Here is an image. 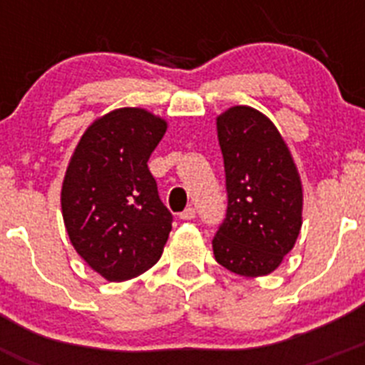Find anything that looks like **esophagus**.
Masks as SVG:
<instances>
[{
  "mask_svg": "<svg viewBox=\"0 0 365 365\" xmlns=\"http://www.w3.org/2000/svg\"><path fill=\"white\" fill-rule=\"evenodd\" d=\"M179 217H180V219H185V221H190V219L195 217V208H192V206H188V208H186L185 212H180Z\"/></svg>",
  "mask_w": 365,
  "mask_h": 365,
  "instance_id": "esophagus-1",
  "label": "esophagus"
}]
</instances>
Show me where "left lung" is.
I'll return each instance as SVG.
<instances>
[{
	"label": "left lung",
	"mask_w": 365,
	"mask_h": 365,
	"mask_svg": "<svg viewBox=\"0 0 365 365\" xmlns=\"http://www.w3.org/2000/svg\"><path fill=\"white\" fill-rule=\"evenodd\" d=\"M228 208L212 247L219 265L245 278L274 272L303 222V185L285 138L267 115L232 106L215 118Z\"/></svg>",
	"instance_id": "1"
}]
</instances>
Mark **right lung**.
<instances>
[{
  "label": "right lung",
  "instance_id": "obj_1",
  "mask_svg": "<svg viewBox=\"0 0 365 365\" xmlns=\"http://www.w3.org/2000/svg\"><path fill=\"white\" fill-rule=\"evenodd\" d=\"M168 130L144 108H118L95 118L71 155L62 182L71 245L108 282L133 279L159 261L172 230L148 168Z\"/></svg>",
  "mask_w": 365,
  "mask_h": 365
}]
</instances>
